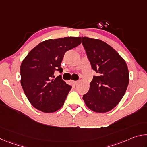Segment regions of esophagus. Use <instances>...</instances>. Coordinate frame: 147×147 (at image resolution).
Wrapping results in <instances>:
<instances>
[{"instance_id":"obj_1","label":"esophagus","mask_w":147,"mask_h":147,"mask_svg":"<svg viewBox=\"0 0 147 147\" xmlns=\"http://www.w3.org/2000/svg\"><path fill=\"white\" fill-rule=\"evenodd\" d=\"M72 83H73L74 85H76V84L78 83V81H74V80H72Z\"/></svg>"}]
</instances>
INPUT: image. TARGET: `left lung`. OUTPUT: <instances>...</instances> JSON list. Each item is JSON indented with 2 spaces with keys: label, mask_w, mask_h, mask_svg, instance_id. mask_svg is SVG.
<instances>
[{
  "label": "left lung",
  "mask_w": 147,
  "mask_h": 147,
  "mask_svg": "<svg viewBox=\"0 0 147 147\" xmlns=\"http://www.w3.org/2000/svg\"><path fill=\"white\" fill-rule=\"evenodd\" d=\"M93 76L88 93L83 95L86 106L95 112L115 108L125 94L129 73L125 61L111 46L99 39L82 38Z\"/></svg>",
  "instance_id": "8db88e82"
}]
</instances>
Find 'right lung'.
I'll use <instances>...</instances> for the list:
<instances>
[{
    "label": "right lung",
    "mask_w": 147,
    "mask_h": 147,
    "mask_svg": "<svg viewBox=\"0 0 147 147\" xmlns=\"http://www.w3.org/2000/svg\"><path fill=\"white\" fill-rule=\"evenodd\" d=\"M81 38L69 37L49 39L38 45L28 54L21 65V83L27 98L43 112H54L63 105L71 86L56 71L63 72L61 63L69 50L78 46Z\"/></svg>",
    "instance_id": "obj_1"
}]
</instances>
